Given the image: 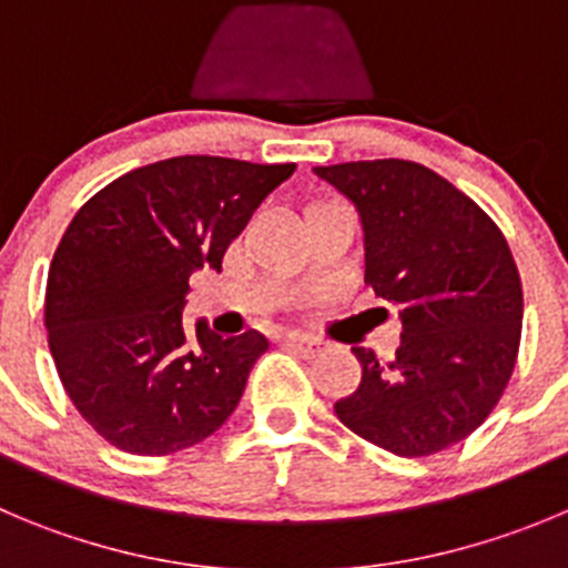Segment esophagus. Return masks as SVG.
Listing matches in <instances>:
<instances>
[{"label": "esophagus", "mask_w": 568, "mask_h": 568, "mask_svg": "<svg viewBox=\"0 0 568 568\" xmlns=\"http://www.w3.org/2000/svg\"><path fill=\"white\" fill-rule=\"evenodd\" d=\"M285 347L294 349L296 356L302 358H314L322 353V342L314 336H288L285 338Z\"/></svg>", "instance_id": "obj_1"}]
</instances>
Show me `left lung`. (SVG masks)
Segmentation results:
<instances>
[{"label": "left lung", "instance_id": "obj_1", "mask_svg": "<svg viewBox=\"0 0 568 568\" xmlns=\"http://www.w3.org/2000/svg\"><path fill=\"white\" fill-rule=\"evenodd\" d=\"M356 204L364 283L400 308L392 362L353 347L362 384L336 417L397 457H432L485 423L516 367L524 294L516 260L474 199L406 159L314 168Z\"/></svg>", "mask_w": 568, "mask_h": 568}]
</instances>
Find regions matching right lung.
<instances>
[{"mask_svg": "<svg viewBox=\"0 0 568 568\" xmlns=\"http://www.w3.org/2000/svg\"><path fill=\"white\" fill-rule=\"evenodd\" d=\"M296 164L173 156L114 179L75 212L47 274L44 325L58 378L109 445L164 457L235 412L260 333H184L190 274L221 272L226 246Z\"/></svg>", "mask_w": 568, "mask_h": 568, "instance_id": "1", "label": "right lung"}]
</instances>
